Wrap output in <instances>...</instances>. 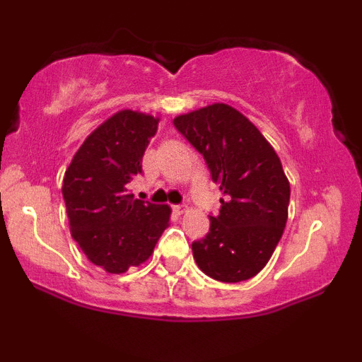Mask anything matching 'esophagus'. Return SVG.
Returning a JSON list of instances; mask_svg holds the SVG:
<instances>
[{"mask_svg":"<svg viewBox=\"0 0 362 362\" xmlns=\"http://www.w3.org/2000/svg\"><path fill=\"white\" fill-rule=\"evenodd\" d=\"M173 211H175L177 214H184L187 211V206H173Z\"/></svg>","mask_w":362,"mask_h":362,"instance_id":"esophagus-1","label":"esophagus"}]
</instances>
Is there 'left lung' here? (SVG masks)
<instances>
[{"label": "left lung", "instance_id": "8db88e82", "mask_svg": "<svg viewBox=\"0 0 362 362\" xmlns=\"http://www.w3.org/2000/svg\"><path fill=\"white\" fill-rule=\"evenodd\" d=\"M173 124L204 156L224 199L206 238L192 243L206 276L240 282L267 265L288 221L291 187L276 149L240 110L213 103Z\"/></svg>", "mask_w": 362, "mask_h": 362}]
</instances>
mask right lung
I'll return each instance as SVG.
<instances>
[{
    "label": "right lung",
    "instance_id": "add662e5",
    "mask_svg": "<svg viewBox=\"0 0 362 362\" xmlns=\"http://www.w3.org/2000/svg\"><path fill=\"white\" fill-rule=\"evenodd\" d=\"M158 122L160 117L139 110L115 112L83 141L66 168L69 230L86 259L109 274L146 262L170 223V206L139 201L129 190Z\"/></svg>",
    "mask_w": 362,
    "mask_h": 362
}]
</instances>
